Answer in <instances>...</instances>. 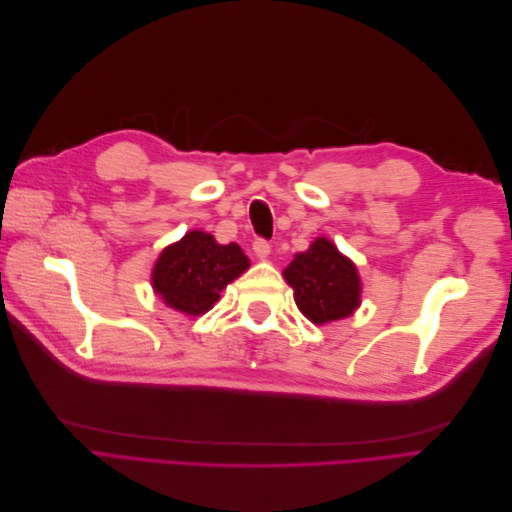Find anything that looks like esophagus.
Instances as JSON below:
<instances>
[{
	"mask_svg": "<svg viewBox=\"0 0 512 512\" xmlns=\"http://www.w3.org/2000/svg\"><path fill=\"white\" fill-rule=\"evenodd\" d=\"M252 250H254V254H256L260 260H265V258L271 254V243L265 241V239H256Z\"/></svg>",
	"mask_w": 512,
	"mask_h": 512,
	"instance_id": "esophagus-1",
	"label": "esophagus"
}]
</instances>
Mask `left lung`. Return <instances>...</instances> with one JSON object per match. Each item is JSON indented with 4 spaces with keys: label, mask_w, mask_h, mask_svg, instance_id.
Returning a JSON list of instances; mask_svg holds the SVG:
<instances>
[{
    "label": "left lung",
    "mask_w": 512,
    "mask_h": 512,
    "mask_svg": "<svg viewBox=\"0 0 512 512\" xmlns=\"http://www.w3.org/2000/svg\"><path fill=\"white\" fill-rule=\"evenodd\" d=\"M301 314L314 324L348 318L361 305V277L354 262L324 237L294 256L284 269Z\"/></svg>",
    "instance_id": "8db88e82"
}]
</instances>
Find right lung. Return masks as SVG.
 Listing matches in <instances>:
<instances>
[{"label": "right lung", "instance_id": "obj_1", "mask_svg": "<svg viewBox=\"0 0 512 512\" xmlns=\"http://www.w3.org/2000/svg\"><path fill=\"white\" fill-rule=\"evenodd\" d=\"M250 260L237 243L222 245L203 230H190L164 247L151 273L160 299L181 314L200 316L220 299V292L247 271Z\"/></svg>", "mask_w": 512, "mask_h": 512}]
</instances>
